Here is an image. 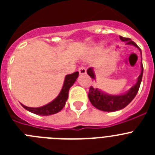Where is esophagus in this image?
I'll return each instance as SVG.
<instances>
[{
    "mask_svg": "<svg viewBox=\"0 0 155 155\" xmlns=\"http://www.w3.org/2000/svg\"><path fill=\"white\" fill-rule=\"evenodd\" d=\"M78 71L80 74H85L86 72H87V70L84 67H81V68H78Z\"/></svg>",
    "mask_w": 155,
    "mask_h": 155,
    "instance_id": "34e87169",
    "label": "esophagus"
}]
</instances>
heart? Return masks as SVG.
<instances>
[{
  "label": "heart",
  "mask_w": 155,
  "mask_h": 155,
  "mask_svg": "<svg viewBox=\"0 0 155 155\" xmlns=\"http://www.w3.org/2000/svg\"><path fill=\"white\" fill-rule=\"evenodd\" d=\"M102 44H103V43H102Z\"/></svg>",
  "instance_id": "1"
}]
</instances>
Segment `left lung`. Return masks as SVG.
<instances>
[{"mask_svg":"<svg viewBox=\"0 0 155 155\" xmlns=\"http://www.w3.org/2000/svg\"><path fill=\"white\" fill-rule=\"evenodd\" d=\"M120 39L123 42H125L127 45H132V46L137 47L141 53V50L130 39L124 38V37L122 36H120ZM140 68H141V72H140V74L137 78V83L133 87H131L130 90H128L127 92L124 93V94H109L108 93L102 91L101 89L94 88L92 86H91L89 92H88V98H89L90 102L92 104L93 106H94L96 109H99V110L104 111V112H116V111L124 109L127 105H128L130 103L131 101L134 99V97L136 96V94H137L140 85V83H141L143 71L142 60ZM87 74L91 77V78L95 80V74H94L93 68H88L87 70Z\"/></svg>","mask_w":155,"mask_h":155,"instance_id":"obj_1","label":"left lung"}]
</instances>
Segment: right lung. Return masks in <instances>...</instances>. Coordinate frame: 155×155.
Here are the masks:
<instances>
[{
  "instance_id": "add662e5",
  "label": "right lung",
  "mask_w": 155,
  "mask_h": 155,
  "mask_svg": "<svg viewBox=\"0 0 155 155\" xmlns=\"http://www.w3.org/2000/svg\"><path fill=\"white\" fill-rule=\"evenodd\" d=\"M79 75V72L77 71L71 74L66 75L65 79H64V84H63L62 89L61 92L59 93L57 98L53 99L50 103L41 106V107L32 108L25 106V105L21 103L22 107L26 110L29 111L34 114L39 115V116H50V115L55 114L61 110L65 105L66 102L68 98V92L71 88V87L74 84L77 78Z\"/></svg>"
}]
</instances>
